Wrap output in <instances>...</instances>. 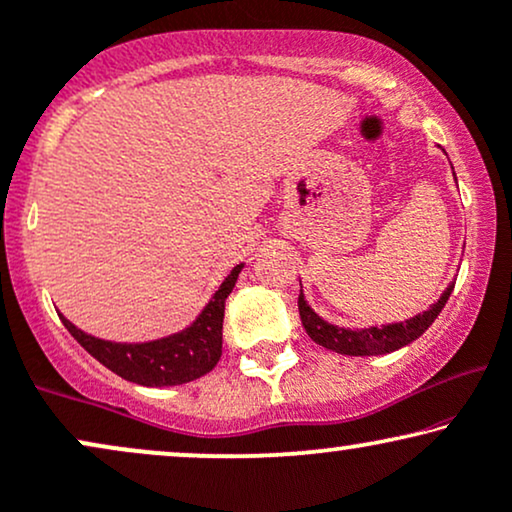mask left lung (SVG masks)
Returning a JSON list of instances; mask_svg holds the SVG:
<instances>
[{"instance_id": "obj_1", "label": "left lung", "mask_w": 512, "mask_h": 512, "mask_svg": "<svg viewBox=\"0 0 512 512\" xmlns=\"http://www.w3.org/2000/svg\"><path fill=\"white\" fill-rule=\"evenodd\" d=\"M451 290H454V283L444 290V295L432 304L428 312L413 316V319L404 323H390V326H373L364 328V331H347V328L331 326L321 319V316L314 314V309L304 302V295L300 293L297 297V309H300V319L304 331H307L309 338H312L316 345L333 349L338 354H347V357H375V354H390L394 349L409 345L416 338H420L432 321L437 319L439 312L444 309L446 300H449Z\"/></svg>"}]
</instances>
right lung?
I'll return each mask as SVG.
<instances>
[{
  "label": "right lung",
  "mask_w": 512,
  "mask_h": 512,
  "mask_svg": "<svg viewBox=\"0 0 512 512\" xmlns=\"http://www.w3.org/2000/svg\"><path fill=\"white\" fill-rule=\"evenodd\" d=\"M243 264H238L226 276V281L219 286L215 297L203 309L193 326L186 331L174 333L170 338L141 342V345H120V342H108L92 338L82 333L68 319L61 321L68 328L70 335L87 349L96 361L111 368L120 378L129 383L146 385V387H167V385H184L200 375L210 373L222 357V323H224V304L226 297L236 286V278L241 274Z\"/></svg>",
  "instance_id": "1"
}]
</instances>
